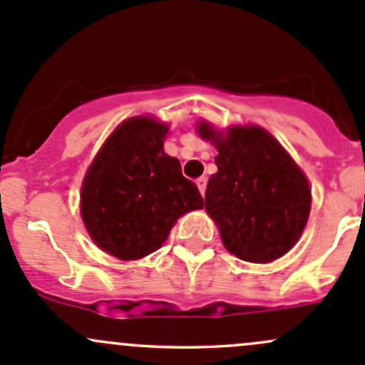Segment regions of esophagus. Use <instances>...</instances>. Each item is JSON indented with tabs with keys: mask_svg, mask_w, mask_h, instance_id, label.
Returning <instances> with one entry per match:
<instances>
[{
	"mask_svg": "<svg viewBox=\"0 0 365 365\" xmlns=\"http://www.w3.org/2000/svg\"><path fill=\"white\" fill-rule=\"evenodd\" d=\"M197 186H198V190H200V193L204 195L205 193V186H207V179H205V178H198L197 179Z\"/></svg>",
	"mask_w": 365,
	"mask_h": 365,
	"instance_id": "obj_1",
	"label": "esophagus"
}]
</instances>
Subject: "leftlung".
Masks as SVG:
<instances>
[{"label": "left lung", "instance_id": "1", "mask_svg": "<svg viewBox=\"0 0 365 365\" xmlns=\"http://www.w3.org/2000/svg\"><path fill=\"white\" fill-rule=\"evenodd\" d=\"M202 138L218 149L205 190V211L227 250L248 262L282 257L302 236L310 211L304 172L269 133L230 128L227 136L200 124Z\"/></svg>", "mask_w": 365, "mask_h": 365}]
</instances>
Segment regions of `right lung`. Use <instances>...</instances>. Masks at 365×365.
Returning <instances> with one entry per match:
<instances>
[{"instance_id":"1","label":"right lung","mask_w":365,"mask_h":365,"mask_svg":"<svg viewBox=\"0 0 365 365\" xmlns=\"http://www.w3.org/2000/svg\"><path fill=\"white\" fill-rule=\"evenodd\" d=\"M168 128L147 117L122 122L90 165L81 187V216L108 254L135 261L167 241L179 216L204 207L197 184L163 150Z\"/></svg>"}]
</instances>
